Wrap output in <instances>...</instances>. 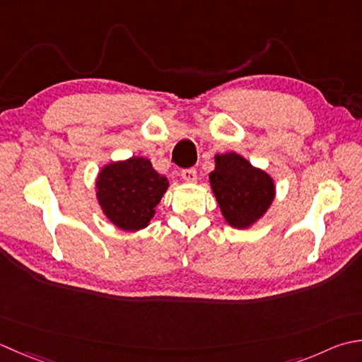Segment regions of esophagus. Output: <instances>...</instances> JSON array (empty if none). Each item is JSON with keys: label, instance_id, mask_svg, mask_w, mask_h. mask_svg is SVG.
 I'll use <instances>...</instances> for the list:
<instances>
[{"label": "esophagus", "instance_id": "obj_1", "mask_svg": "<svg viewBox=\"0 0 362 362\" xmlns=\"http://www.w3.org/2000/svg\"><path fill=\"white\" fill-rule=\"evenodd\" d=\"M180 175H182V180L187 182V183H194L197 180V173H196L194 168L183 169Z\"/></svg>", "mask_w": 362, "mask_h": 362}]
</instances>
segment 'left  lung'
<instances>
[{"instance_id": "left-lung-1", "label": "left lung", "mask_w": 362, "mask_h": 362, "mask_svg": "<svg viewBox=\"0 0 362 362\" xmlns=\"http://www.w3.org/2000/svg\"><path fill=\"white\" fill-rule=\"evenodd\" d=\"M209 182L221 215L233 229L256 224L276 196L273 177L237 152L215 155V169L209 174Z\"/></svg>"}]
</instances>
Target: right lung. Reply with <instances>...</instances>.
Instances as JSON below:
<instances>
[{
    "mask_svg": "<svg viewBox=\"0 0 362 362\" xmlns=\"http://www.w3.org/2000/svg\"><path fill=\"white\" fill-rule=\"evenodd\" d=\"M169 188L151 160L130 157L105 165L95 179V197L106 219L127 232L146 229Z\"/></svg>",
    "mask_w": 362,
    "mask_h": 362,
    "instance_id": "obj_1",
    "label": "right lung"
}]
</instances>
